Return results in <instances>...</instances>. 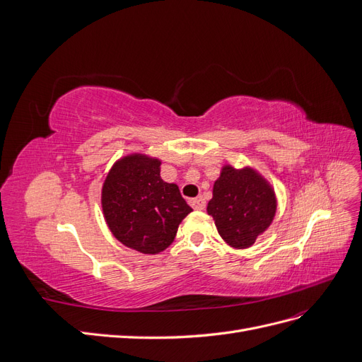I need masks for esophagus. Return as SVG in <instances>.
I'll list each match as a JSON object with an SVG mask.
<instances>
[{"mask_svg": "<svg viewBox=\"0 0 362 362\" xmlns=\"http://www.w3.org/2000/svg\"><path fill=\"white\" fill-rule=\"evenodd\" d=\"M189 202H190V205L194 208V210H204V208H205V199L202 198V196H199V198L190 199Z\"/></svg>", "mask_w": 362, "mask_h": 362, "instance_id": "esophagus-1", "label": "esophagus"}]
</instances>
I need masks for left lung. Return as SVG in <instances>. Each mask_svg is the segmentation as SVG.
Wrapping results in <instances>:
<instances>
[{
    "instance_id": "8db88e82",
    "label": "left lung",
    "mask_w": 362,
    "mask_h": 362,
    "mask_svg": "<svg viewBox=\"0 0 362 362\" xmlns=\"http://www.w3.org/2000/svg\"><path fill=\"white\" fill-rule=\"evenodd\" d=\"M206 211L218 234L233 247H249L266 231L276 211L275 193L254 170L226 166L214 182Z\"/></svg>"
}]
</instances>
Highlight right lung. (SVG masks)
<instances>
[{"instance_id": "right-lung-1", "label": "right lung", "mask_w": 362, "mask_h": 362, "mask_svg": "<svg viewBox=\"0 0 362 362\" xmlns=\"http://www.w3.org/2000/svg\"><path fill=\"white\" fill-rule=\"evenodd\" d=\"M103 210L113 235L141 254L166 249L193 211L178 185L161 180L160 161L144 156L115 164L103 187Z\"/></svg>"}]
</instances>
